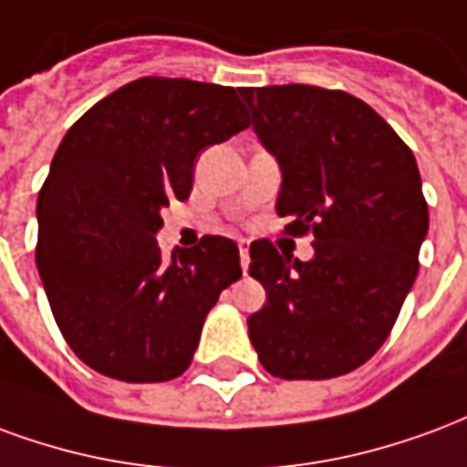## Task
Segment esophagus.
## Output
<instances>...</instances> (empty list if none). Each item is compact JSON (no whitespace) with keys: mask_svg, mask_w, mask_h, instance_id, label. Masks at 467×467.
Segmentation results:
<instances>
[{"mask_svg":"<svg viewBox=\"0 0 467 467\" xmlns=\"http://www.w3.org/2000/svg\"><path fill=\"white\" fill-rule=\"evenodd\" d=\"M238 251H241V268H244V274H246V268H248V241L246 238H241V241H238Z\"/></svg>","mask_w":467,"mask_h":467,"instance_id":"obj_1","label":"esophagus"}]
</instances>
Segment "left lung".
Here are the masks:
<instances>
[{"label": "left lung", "instance_id": "8db88e82", "mask_svg": "<svg viewBox=\"0 0 467 467\" xmlns=\"http://www.w3.org/2000/svg\"><path fill=\"white\" fill-rule=\"evenodd\" d=\"M281 169L278 216L313 231V258L251 244L264 308L248 316L261 366L288 380L350 373L376 353L418 275L428 203L413 151L346 91L306 84L238 89Z\"/></svg>", "mask_w": 467, "mask_h": 467}]
</instances>
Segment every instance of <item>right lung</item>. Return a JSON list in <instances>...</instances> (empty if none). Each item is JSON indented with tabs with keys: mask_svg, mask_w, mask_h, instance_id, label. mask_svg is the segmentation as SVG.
Segmentation results:
<instances>
[{
	"mask_svg": "<svg viewBox=\"0 0 467 467\" xmlns=\"http://www.w3.org/2000/svg\"><path fill=\"white\" fill-rule=\"evenodd\" d=\"M244 114L231 87L146 77L61 139L36 201V268L61 336L101 376H182L221 291L241 278L231 238L166 261L156 234L163 206L189 199L199 151L244 131Z\"/></svg>",
	"mask_w": 467,
	"mask_h": 467,
	"instance_id": "1",
	"label": "right lung"
}]
</instances>
